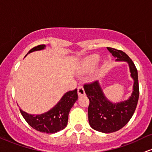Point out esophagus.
<instances>
[{
	"label": "esophagus",
	"instance_id": "1",
	"mask_svg": "<svg viewBox=\"0 0 152 152\" xmlns=\"http://www.w3.org/2000/svg\"><path fill=\"white\" fill-rule=\"evenodd\" d=\"M78 95H79V96H81L85 95L84 89L82 86H79V87H78Z\"/></svg>",
	"mask_w": 152,
	"mask_h": 152
}]
</instances>
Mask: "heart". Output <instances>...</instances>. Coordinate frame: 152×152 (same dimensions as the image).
<instances>
[{"instance_id": "b5f03b06", "label": "heart", "mask_w": 152, "mask_h": 152, "mask_svg": "<svg viewBox=\"0 0 152 152\" xmlns=\"http://www.w3.org/2000/svg\"><path fill=\"white\" fill-rule=\"evenodd\" d=\"M100 61V57L98 55H93L86 58L81 63V70L84 72H90L95 69Z\"/></svg>"}]
</instances>
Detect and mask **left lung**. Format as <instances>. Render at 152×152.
I'll return each instance as SVG.
<instances>
[{
    "label": "left lung",
    "mask_w": 152,
    "mask_h": 152,
    "mask_svg": "<svg viewBox=\"0 0 152 152\" xmlns=\"http://www.w3.org/2000/svg\"><path fill=\"white\" fill-rule=\"evenodd\" d=\"M108 51L116 58L118 62H126L133 80V91L128 99L113 102L106 97L99 81L85 84V93L89 99L88 118L90 126L102 133H113L124 127L136 110L139 96L138 71L131 59L124 52L112 48Z\"/></svg>",
    "instance_id": "8db88e82"
}]
</instances>
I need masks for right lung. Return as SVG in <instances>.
I'll return each instance as SVG.
<instances>
[{"mask_svg":"<svg viewBox=\"0 0 152 152\" xmlns=\"http://www.w3.org/2000/svg\"><path fill=\"white\" fill-rule=\"evenodd\" d=\"M46 48L45 45L34 47L28 52L42 50ZM78 99L77 89L65 93L57 104L50 110L39 115H31L20 109L25 121L36 131L42 133H55L63 130L68 124V114Z\"/></svg>","mask_w":152,"mask_h":152,"instance_id":"right-lung-1","label":"right lung"}]
</instances>
